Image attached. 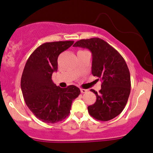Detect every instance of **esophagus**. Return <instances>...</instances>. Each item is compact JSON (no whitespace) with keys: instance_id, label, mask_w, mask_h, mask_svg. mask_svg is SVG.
<instances>
[{"instance_id":"34e87169","label":"esophagus","mask_w":153,"mask_h":153,"mask_svg":"<svg viewBox=\"0 0 153 153\" xmlns=\"http://www.w3.org/2000/svg\"><path fill=\"white\" fill-rule=\"evenodd\" d=\"M80 92L81 93H86L87 92V90L86 89H83V88H80Z\"/></svg>"}]
</instances>
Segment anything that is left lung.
Instances as JSON below:
<instances>
[{
  "instance_id": "1",
  "label": "left lung",
  "mask_w": 153,
  "mask_h": 153,
  "mask_svg": "<svg viewBox=\"0 0 153 153\" xmlns=\"http://www.w3.org/2000/svg\"><path fill=\"white\" fill-rule=\"evenodd\" d=\"M74 47L89 49L92 53L91 73L102 81L94 105L88 107L91 116L101 121L113 119L123 110L131 91L129 70L123 56L113 47L99 38L82 39Z\"/></svg>"
}]
</instances>
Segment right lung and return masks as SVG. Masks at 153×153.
Instances as JSON below:
<instances>
[{
    "label": "right lung",
    "instance_id": "obj_1",
    "mask_svg": "<svg viewBox=\"0 0 153 153\" xmlns=\"http://www.w3.org/2000/svg\"><path fill=\"white\" fill-rule=\"evenodd\" d=\"M74 41L45 43L28 58L21 78V89L27 106L37 118L44 123H55L68 116L73 101L80 91L75 85L56 86L52 74L57 71L58 56Z\"/></svg>",
    "mask_w": 153,
    "mask_h": 153
}]
</instances>
